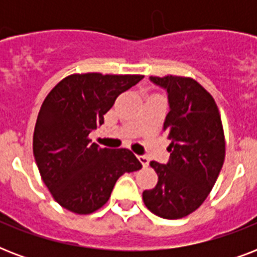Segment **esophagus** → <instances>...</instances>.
I'll return each mask as SVG.
<instances>
[{
	"label": "esophagus",
	"mask_w": 257,
	"mask_h": 257,
	"mask_svg": "<svg viewBox=\"0 0 257 257\" xmlns=\"http://www.w3.org/2000/svg\"><path fill=\"white\" fill-rule=\"evenodd\" d=\"M139 160H140V163L143 164V167H148L149 165V157L148 156H139Z\"/></svg>",
	"instance_id": "34e87169"
}]
</instances>
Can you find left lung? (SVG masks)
I'll return each mask as SVG.
<instances>
[{
    "label": "left lung",
    "instance_id": "left-lung-1",
    "mask_svg": "<svg viewBox=\"0 0 257 257\" xmlns=\"http://www.w3.org/2000/svg\"><path fill=\"white\" fill-rule=\"evenodd\" d=\"M167 90L164 132L171 144L167 164L151 161L156 187L143 192L149 211L163 219L185 217L204 203L224 164L225 140L213 97L193 78L149 77Z\"/></svg>",
    "mask_w": 257,
    "mask_h": 257
}]
</instances>
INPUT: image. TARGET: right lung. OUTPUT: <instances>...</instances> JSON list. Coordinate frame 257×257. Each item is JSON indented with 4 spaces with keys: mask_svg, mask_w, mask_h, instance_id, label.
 I'll return each instance as SVG.
<instances>
[{
    "mask_svg": "<svg viewBox=\"0 0 257 257\" xmlns=\"http://www.w3.org/2000/svg\"><path fill=\"white\" fill-rule=\"evenodd\" d=\"M139 74H72L42 102L33 135V155L49 192L68 211L88 215L110 197L126 172L143 167L129 149L100 148L89 135Z\"/></svg>",
    "mask_w": 257,
    "mask_h": 257,
    "instance_id": "1",
    "label": "right lung"
}]
</instances>
